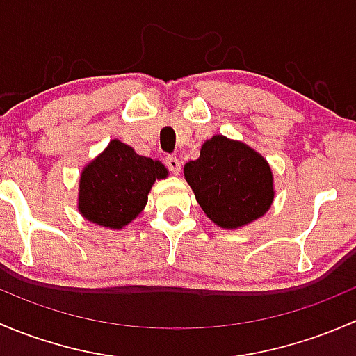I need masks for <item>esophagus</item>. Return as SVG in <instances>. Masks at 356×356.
I'll use <instances>...</instances> for the list:
<instances>
[{
  "label": "esophagus",
  "instance_id": "34e87169",
  "mask_svg": "<svg viewBox=\"0 0 356 356\" xmlns=\"http://www.w3.org/2000/svg\"><path fill=\"white\" fill-rule=\"evenodd\" d=\"M165 165H167L168 170H170L172 174H175V175H177L179 172H181V168H182L181 161H179V158H175V156H167V158H165Z\"/></svg>",
  "mask_w": 356,
  "mask_h": 356
}]
</instances>
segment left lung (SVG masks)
Returning a JSON list of instances; mask_svg holds the SVG:
<instances>
[{"instance_id":"obj_1","label":"left lung","mask_w":356,"mask_h":356,"mask_svg":"<svg viewBox=\"0 0 356 356\" xmlns=\"http://www.w3.org/2000/svg\"><path fill=\"white\" fill-rule=\"evenodd\" d=\"M184 177L211 222L238 229L267 213L274 177L267 160L241 141L213 136L198 160L184 165Z\"/></svg>"}]
</instances>
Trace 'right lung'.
Listing matches in <instances>:
<instances>
[{
    "instance_id": "obj_1",
    "label": "right lung",
    "mask_w": 356,
    "mask_h": 356,
    "mask_svg": "<svg viewBox=\"0 0 356 356\" xmlns=\"http://www.w3.org/2000/svg\"><path fill=\"white\" fill-rule=\"evenodd\" d=\"M168 170L158 160L138 155L118 139L89 161L79 181V211L102 227L122 229L131 224L148 203L156 179Z\"/></svg>"
}]
</instances>
